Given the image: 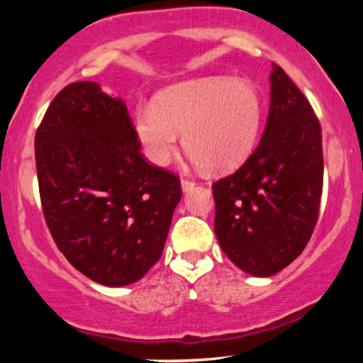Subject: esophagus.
<instances>
[{
  "label": "esophagus",
  "instance_id": "obj_1",
  "mask_svg": "<svg viewBox=\"0 0 363 363\" xmlns=\"http://www.w3.org/2000/svg\"><path fill=\"white\" fill-rule=\"evenodd\" d=\"M181 186H182V191H191V189H194L196 182L193 181V179L182 177V181H181Z\"/></svg>",
  "mask_w": 363,
  "mask_h": 363
}]
</instances>
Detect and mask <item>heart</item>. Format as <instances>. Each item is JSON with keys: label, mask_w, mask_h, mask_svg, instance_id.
Instances as JSON below:
<instances>
[{"label": "heart", "mask_w": 363, "mask_h": 363, "mask_svg": "<svg viewBox=\"0 0 363 363\" xmlns=\"http://www.w3.org/2000/svg\"><path fill=\"white\" fill-rule=\"evenodd\" d=\"M261 118V95L251 82L205 78L165 90L155 107H140L135 129L152 164H169L182 133L186 152L196 164L227 170L251 153Z\"/></svg>", "instance_id": "heart-1"}]
</instances>
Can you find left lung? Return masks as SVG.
I'll use <instances>...</instances> for the list:
<instances>
[{
  "label": "left lung",
  "instance_id": "8db88e82",
  "mask_svg": "<svg viewBox=\"0 0 363 363\" xmlns=\"http://www.w3.org/2000/svg\"><path fill=\"white\" fill-rule=\"evenodd\" d=\"M323 135L298 86L273 62L272 104L247 160L213 182L215 234L228 259L272 277L298 257L319 218Z\"/></svg>",
  "mask_w": 363,
  "mask_h": 363
}]
</instances>
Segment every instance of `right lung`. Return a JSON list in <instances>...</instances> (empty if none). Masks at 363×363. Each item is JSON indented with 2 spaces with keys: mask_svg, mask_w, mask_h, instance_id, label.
Wrapping results in <instances>:
<instances>
[{
  "mask_svg": "<svg viewBox=\"0 0 363 363\" xmlns=\"http://www.w3.org/2000/svg\"><path fill=\"white\" fill-rule=\"evenodd\" d=\"M140 147L126 104L94 82L66 85L35 133L49 232L78 272L107 286L138 281L160 259L182 196L177 174Z\"/></svg>",
  "mask_w": 363,
  "mask_h": 363,
  "instance_id": "right-lung-1",
  "label": "right lung"
}]
</instances>
